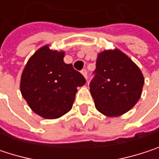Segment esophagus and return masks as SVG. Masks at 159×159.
Listing matches in <instances>:
<instances>
[{"instance_id":"obj_1","label":"esophagus","mask_w":159,"mask_h":159,"mask_svg":"<svg viewBox=\"0 0 159 159\" xmlns=\"http://www.w3.org/2000/svg\"><path fill=\"white\" fill-rule=\"evenodd\" d=\"M81 74L83 75V76H84V78H86V77H87V71H86L85 69H83V70L81 71Z\"/></svg>"}]
</instances>
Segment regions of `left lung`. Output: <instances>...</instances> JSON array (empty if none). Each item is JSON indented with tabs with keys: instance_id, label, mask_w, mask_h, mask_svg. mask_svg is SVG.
I'll use <instances>...</instances> for the list:
<instances>
[{
	"instance_id": "8db88e82",
	"label": "left lung",
	"mask_w": 159,
	"mask_h": 159,
	"mask_svg": "<svg viewBox=\"0 0 159 159\" xmlns=\"http://www.w3.org/2000/svg\"><path fill=\"white\" fill-rule=\"evenodd\" d=\"M90 92L96 109L108 117L129 111L139 100L143 90V74L139 67L118 48L98 54Z\"/></svg>"
}]
</instances>
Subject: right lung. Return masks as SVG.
Masks as SVG:
<instances>
[{
  "mask_svg": "<svg viewBox=\"0 0 159 159\" xmlns=\"http://www.w3.org/2000/svg\"><path fill=\"white\" fill-rule=\"evenodd\" d=\"M64 51L45 45L26 62L20 81V90L30 109L44 119H58L71 111L77 87L85 79L63 61Z\"/></svg>",
  "mask_w": 159,
  "mask_h": 159,
  "instance_id": "add662e5",
  "label": "right lung"
}]
</instances>
